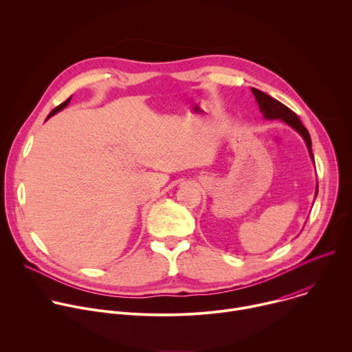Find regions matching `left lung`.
<instances>
[{
  "mask_svg": "<svg viewBox=\"0 0 352 352\" xmlns=\"http://www.w3.org/2000/svg\"><path fill=\"white\" fill-rule=\"evenodd\" d=\"M252 93L255 94V98H256V102H258V104H259L261 113L263 114L265 118H267V120H281V121H284L285 124H288L291 128H294L300 136L304 138V140H305V143H307V146H308V150H309L311 159L314 160L312 140H311L309 132H308V129L302 125V122H300V120L298 118V116H296L294 111H291L287 106H284L283 103H280L278 100L273 98L272 96L266 94L265 91L252 87ZM314 163H315V160H314ZM316 195H318V186H316Z\"/></svg>",
  "mask_w": 352,
  "mask_h": 352,
  "instance_id": "1",
  "label": "left lung"
}]
</instances>
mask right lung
<instances>
[{
	"label": "right lung",
	"instance_id": "1",
	"mask_svg": "<svg viewBox=\"0 0 352 352\" xmlns=\"http://www.w3.org/2000/svg\"><path fill=\"white\" fill-rule=\"evenodd\" d=\"M71 97H72V96H71ZM71 97H69V98H67V100H65V102H64V103H63V104H60V106H57V107H56V109H54V110H53V111H52V113H50V114H48V117H47V118H50V117H52V116H54V114H57V113H58V111H61V110H64V109H65V107H67V106H68V104H69V102H71Z\"/></svg>",
	"mask_w": 352,
	"mask_h": 352
}]
</instances>
